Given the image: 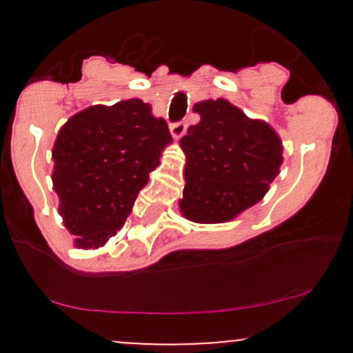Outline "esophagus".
<instances>
[{
  "mask_svg": "<svg viewBox=\"0 0 353 353\" xmlns=\"http://www.w3.org/2000/svg\"><path fill=\"white\" fill-rule=\"evenodd\" d=\"M184 133H186V124H184L183 121H181V123L170 124V134H172L174 138H181Z\"/></svg>",
  "mask_w": 353,
  "mask_h": 353,
  "instance_id": "1",
  "label": "esophagus"
}]
</instances>
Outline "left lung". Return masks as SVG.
Listing matches in <instances>:
<instances>
[{
	"label": "left lung",
	"mask_w": 353,
	"mask_h": 353,
	"mask_svg": "<svg viewBox=\"0 0 353 353\" xmlns=\"http://www.w3.org/2000/svg\"><path fill=\"white\" fill-rule=\"evenodd\" d=\"M199 123L179 145L186 155L179 210L196 223L230 222L268 193L283 145L266 121L251 119L225 99L194 104Z\"/></svg>",
	"instance_id": "1"
}]
</instances>
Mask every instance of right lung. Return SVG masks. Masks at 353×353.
<instances>
[{"mask_svg": "<svg viewBox=\"0 0 353 353\" xmlns=\"http://www.w3.org/2000/svg\"><path fill=\"white\" fill-rule=\"evenodd\" d=\"M170 143L165 119L140 99L90 105L63 124L51 179L74 248H102L124 225Z\"/></svg>", "mask_w": 353, "mask_h": 353, "instance_id": "1", "label": "right lung"}]
</instances>
